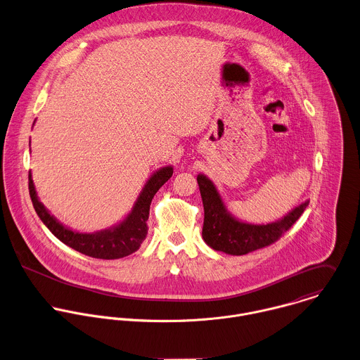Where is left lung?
Listing matches in <instances>:
<instances>
[{"instance_id":"obj_1","label":"left lung","mask_w":360,"mask_h":360,"mask_svg":"<svg viewBox=\"0 0 360 360\" xmlns=\"http://www.w3.org/2000/svg\"><path fill=\"white\" fill-rule=\"evenodd\" d=\"M203 200L205 221L202 237L214 251L229 255H245L275 243L303 214L310 200L293 207L282 219L266 224L247 223L233 216L214 182L205 174L198 175Z\"/></svg>"}]
</instances>
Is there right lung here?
Wrapping results in <instances>:
<instances>
[{"instance_id": "add662e5", "label": "right lung", "mask_w": 360, "mask_h": 360, "mask_svg": "<svg viewBox=\"0 0 360 360\" xmlns=\"http://www.w3.org/2000/svg\"><path fill=\"white\" fill-rule=\"evenodd\" d=\"M34 124V122H33ZM172 165L161 167L144 184L140 195L137 196L131 210L127 216L109 229L94 233L75 231L60 223L39 200L32 174L29 172V193L33 207L43 221V224L54 234L61 243L70 248L99 259H119L136 252L147 237V220L150 214V205L158 189L172 176Z\"/></svg>"}]
</instances>
